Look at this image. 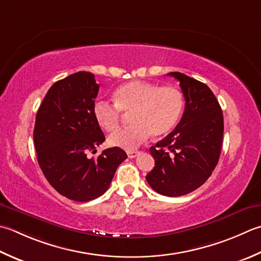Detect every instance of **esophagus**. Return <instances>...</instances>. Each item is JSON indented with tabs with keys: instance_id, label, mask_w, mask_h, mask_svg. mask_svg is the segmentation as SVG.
Returning a JSON list of instances; mask_svg holds the SVG:
<instances>
[{
	"instance_id": "1",
	"label": "esophagus",
	"mask_w": 261,
	"mask_h": 261,
	"mask_svg": "<svg viewBox=\"0 0 261 261\" xmlns=\"http://www.w3.org/2000/svg\"><path fill=\"white\" fill-rule=\"evenodd\" d=\"M139 155V151H127V157L129 158H135Z\"/></svg>"
}]
</instances>
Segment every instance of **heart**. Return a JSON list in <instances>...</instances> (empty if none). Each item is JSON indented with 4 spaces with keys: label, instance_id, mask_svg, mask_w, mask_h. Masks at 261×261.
<instances>
[{
    "label": "heart",
    "instance_id": "obj_1",
    "mask_svg": "<svg viewBox=\"0 0 261 261\" xmlns=\"http://www.w3.org/2000/svg\"><path fill=\"white\" fill-rule=\"evenodd\" d=\"M115 104L97 100L93 113L98 125L105 131L115 132L121 119V112L129 113L133 125L112 135L111 146L134 150L148 139L167 135L181 119L185 98L180 90L172 86H163L134 80L117 87L114 91Z\"/></svg>",
    "mask_w": 261,
    "mask_h": 261
}]
</instances>
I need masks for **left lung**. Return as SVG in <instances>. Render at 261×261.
<instances>
[{"label": "left lung", "mask_w": 261, "mask_h": 261, "mask_svg": "<svg viewBox=\"0 0 261 261\" xmlns=\"http://www.w3.org/2000/svg\"><path fill=\"white\" fill-rule=\"evenodd\" d=\"M180 81L186 109L176 127L150 147L155 167L146 180L152 190L180 197L201 187L219 160L224 134L222 109L209 87L181 72H170Z\"/></svg>", "instance_id": "obj_1"}]
</instances>
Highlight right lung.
Here are the masks:
<instances>
[{"mask_svg":"<svg viewBox=\"0 0 261 261\" xmlns=\"http://www.w3.org/2000/svg\"><path fill=\"white\" fill-rule=\"evenodd\" d=\"M98 89L93 73L70 74L50 87L36 115L38 164L49 185L74 201L103 195L127 157L119 147L107 148L96 158L87 155L105 141L93 113Z\"/></svg>","mask_w":261,"mask_h":261,"instance_id":"add662e5","label":"right lung"}]
</instances>
